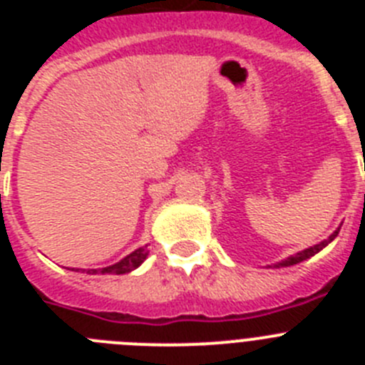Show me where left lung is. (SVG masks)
Masks as SVG:
<instances>
[{
	"instance_id": "obj_1",
	"label": "left lung",
	"mask_w": 365,
	"mask_h": 365,
	"mask_svg": "<svg viewBox=\"0 0 365 365\" xmlns=\"http://www.w3.org/2000/svg\"><path fill=\"white\" fill-rule=\"evenodd\" d=\"M338 232H340V228H338L336 232H333V234L329 235L327 240H325V241H322L320 245H314V247H311V248H305V250H302V252L294 254V256L287 257V259H285V261H282V263H279V265H282V267H291V265H296V263H302V261L309 259V257H311V256H314V254H318V252H320L322 248H324V247H327V245L331 243V241H333L334 237H336V235H338Z\"/></svg>"
}]
</instances>
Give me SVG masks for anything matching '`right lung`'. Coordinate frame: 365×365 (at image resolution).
<instances>
[{
  "label": "right lung",
  "instance_id": "1",
  "mask_svg": "<svg viewBox=\"0 0 365 365\" xmlns=\"http://www.w3.org/2000/svg\"><path fill=\"white\" fill-rule=\"evenodd\" d=\"M148 247H143V248H137L135 252H131L130 256H125L124 259L118 261V263H115V265L111 267H106V269H93V270H87L89 274H125V272H131V270L137 269L140 263H143L144 259H146L148 256Z\"/></svg>",
  "mask_w": 365,
  "mask_h": 365
}]
</instances>
